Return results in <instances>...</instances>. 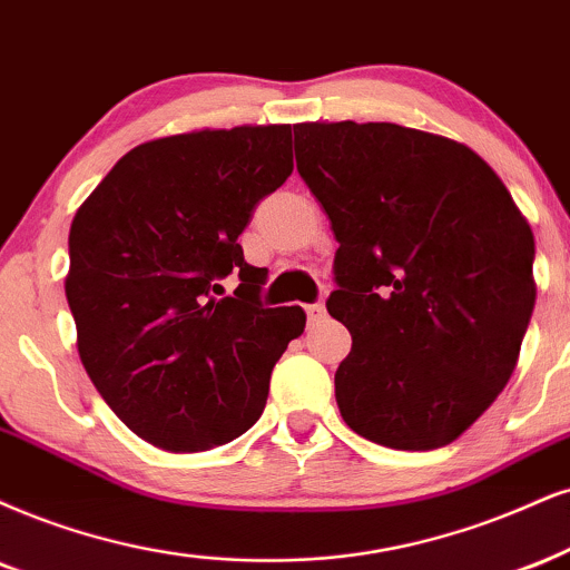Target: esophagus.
Instances as JSON below:
<instances>
[{
    "mask_svg": "<svg viewBox=\"0 0 570 570\" xmlns=\"http://www.w3.org/2000/svg\"><path fill=\"white\" fill-rule=\"evenodd\" d=\"M306 314H308V322H312V325H317V322L325 320V304H308Z\"/></svg>",
    "mask_w": 570,
    "mask_h": 570,
    "instance_id": "obj_1",
    "label": "esophagus"
}]
</instances>
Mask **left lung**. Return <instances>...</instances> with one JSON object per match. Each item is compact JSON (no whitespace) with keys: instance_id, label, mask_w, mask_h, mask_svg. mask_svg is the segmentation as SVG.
Wrapping results in <instances>:
<instances>
[{"instance_id":"1","label":"left lung","mask_w":570,"mask_h":570,"mask_svg":"<svg viewBox=\"0 0 570 570\" xmlns=\"http://www.w3.org/2000/svg\"><path fill=\"white\" fill-rule=\"evenodd\" d=\"M293 131L341 243L327 312L351 333L335 370L343 420L391 449L452 444L515 370L537 301L531 227L452 139L354 121Z\"/></svg>"}]
</instances>
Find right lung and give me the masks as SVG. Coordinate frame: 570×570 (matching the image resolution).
Segmentation results:
<instances>
[{
	"label": "right lung",
	"instance_id": "obj_1",
	"mask_svg": "<svg viewBox=\"0 0 570 570\" xmlns=\"http://www.w3.org/2000/svg\"><path fill=\"white\" fill-rule=\"evenodd\" d=\"M291 126L137 145L76 210L66 298L83 370L147 444L206 452L262 417L301 306L266 308L240 232L293 171ZM235 271L232 297L218 279Z\"/></svg>",
	"mask_w": 570,
	"mask_h": 570
}]
</instances>
